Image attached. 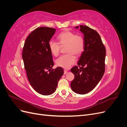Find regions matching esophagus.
I'll list each match as a JSON object with an SVG mask.
<instances>
[{"label":"esophagus","mask_w":127,"mask_h":127,"mask_svg":"<svg viewBox=\"0 0 127 127\" xmlns=\"http://www.w3.org/2000/svg\"><path fill=\"white\" fill-rule=\"evenodd\" d=\"M68 73V71L67 70H64V74L66 75Z\"/></svg>","instance_id":"34e87169"}]
</instances>
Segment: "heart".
I'll use <instances>...</instances> for the list:
<instances>
[{"label": "heart", "instance_id": "b5f03b06", "mask_svg": "<svg viewBox=\"0 0 127 127\" xmlns=\"http://www.w3.org/2000/svg\"><path fill=\"white\" fill-rule=\"evenodd\" d=\"M57 42L50 41L49 48L51 54L55 57L59 55L60 46L66 45L65 51L67 54L60 57L56 60L58 66L65 69L69 68L76 61V56L82 54L84 49L85 42L83 37L79 34H75L70 31H65L60 33L57 37Z\"/></svg>", "mask_w": 127, "mask_h": 127}]
</instances>
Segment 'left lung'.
<instances>
[{
  "label": "left lung",
  "instance_id": "8db88e82",
  "mask_svg": "<svg viewBox=\"0 0 127 127\" xmlns=\"http://www.w3.org/2000/svg\"><path fill=\"white\" fill-rule=\"evenodd\" d=\"M84 34V51L78 66L71 69L75 78L70 84L72 91L85 94L93 90L99 82L105 71L106 50L99 34L86 25L75 27Z\"/></svg>",
  "mask_w": 127,
  "mask_h": 127
}]
</instances>
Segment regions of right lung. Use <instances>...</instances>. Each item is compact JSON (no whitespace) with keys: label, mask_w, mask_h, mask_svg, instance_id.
I'll return each mask as SVG.
<instances>
[{"label":"right lung","mask_w":127,"mask_h":127,"mask_svg":"<svg viewBox=\"0 0 127 127\" xmlns=\"http://www.w3.org/2000/svg\"><path fill=\"white\" fill-rule=\"evenodd\" d=\"M56 31L47 27L36 29L27 37L23 49L22 58L29 81L34 90L43 95L54 93L64 74L61 67L52 69L54 64L48 44Z\"/></svg>","instance_id":"1"}]
</instances>
